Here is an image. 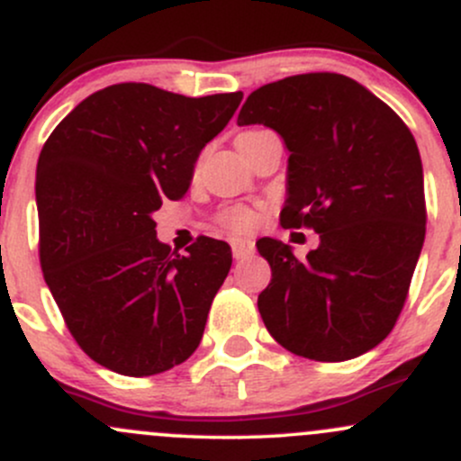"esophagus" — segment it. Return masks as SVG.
Masks as SVG:
<instances>
[{
  "instance_id": "34e87169",
  "label": "esophagus",
  "mask_w": 461,
  "mask_h": 461,
  "mask_svg": "<svg viewBox=\"0 0 461 461\" xmlns=\"http://www.w3.org/2000/svg\"><path fill=\"white\" fill-rule=\"evenodd\" d=\"M231 251H234L236 260L249 258L256 251V242L251 239H231Z\"/></svg>"
}]
</instances>
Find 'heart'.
<instances>
[{
  "mask_svg": "<svg viewBox=\"0 0 461 461\" xmlns=\"http://www.w3.org/2000/svg\"><path fill=\"white\" fill-rule=\"evenodd\" d=\"M222 222L231 230H251L256 225V214L247 207H236V210H230L225 216H222Z\"/></svg>",
  "mask_w": 461,
  "mask_h": 461,
  "instance_id": "heart-1",
  "label": "heart"
}]
</instances>
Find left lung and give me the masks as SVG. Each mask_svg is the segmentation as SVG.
<instances>
[{
    "label": "left lung",
    "mask_w": 461,
    "mask_h": 461,
    "mask_svg": "<svg viewBox=\"0 0 461 461\" xmlns=\"http://www.w3.org/2000/svg\"><path fill=\"white\" fill-rule=\"evenodd\" d=\"M265 124L288 150L285 227H312L320 247L295 258L258 247L271 282L258 295L267 330L288 352L348 361L392 332L424 242V176L411 131L341 74H300L247 98L239 126Z\"/></svg>",
    "instance_id": "obj_1"
}]
</instances>
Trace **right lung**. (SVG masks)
I'll use <instances>...</instances> for the list:
<instances>
[{
	"label": "right lung",
	"mask_w": 461,
	"mask_h": 461,
	"mask_svg": "<svg viewBox=\"0 0 461 461\" xmlns=\"http://www.w3.org/2000/svg\"><path fill=\"white\" fill-rule=\"evenodd\" d=\"M240 100L111 85L45 141L34 184L45 285L76 343L107 370L153 376L199 348L231 249L199 239L170 254L153 214L188 192L201 150Z\"/></svg>",
	"instance_id": "1"
}]
</instances>
